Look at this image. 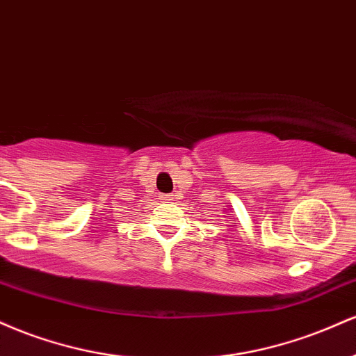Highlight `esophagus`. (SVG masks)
Returning a JSON list of instances; mask_svg holds the SVG:
<instances>
[{
	"instance_id": "obj_1",
	"label": "esophagus",
	"mask_w": 356,
	"mask_h": 356,
	"mask_svg": "<svg viewBox=\"0 0 356 356\" xmlns=\"http://www.w3.org/2000/svg\"><path fill=\"white\" fill-rule=\"evenodd\" d=\"M159 199H161L162 202H169V201H172V199H170V194H159Z\"/></svg>"
}]
</instances>
